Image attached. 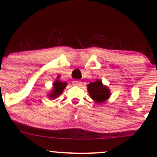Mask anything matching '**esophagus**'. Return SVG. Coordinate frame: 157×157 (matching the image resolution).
I'll list each match as a JSON object with an SVG mask.
<instances>
[{"instance_id": "34e87169", "label": "esophagus", "mask_w": 157, "mask_h": 157, "mask_svg": "<svg viewBox=\"0 0 157 157\" xmlns=\"http://www.w3.org/2000/svg\"><path fill=\"white\" fill-rule=\"evenodd\" d=\"M73 84L74 86H82V82L80 80H74L73 81Z\"/></svg>"}]
</instances>
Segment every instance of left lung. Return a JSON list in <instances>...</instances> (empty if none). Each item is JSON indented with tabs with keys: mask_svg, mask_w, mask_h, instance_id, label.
Masks as SVG:
<instances>
[{
	"mask_svg": "<svg viewBox=\"0 0 157 157\" xmlns=\"http://www.w3.org/2000/svg\"><path fill=\"white\" fill-rule=\"evenodd\" d=\"M87 90L92 99L97 103H102L106 101L111 94L109 89L104 86L100 80L89 83Z\"/></svg>",
	"mask_w": 157,
	"mask_h": 157,
	"instance_id": "obj_1",
	"label": "left lung"
}]
</instances>
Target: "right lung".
I'll list each match as a JSON object with an SVG mask.
<instances>
[{"label":"right lung","instance_id":"right-lung-1","mask_svg":"<svg viewBox=\"0 0 157 157\" xmlns=\"http://www.w3.org/2000/svg\"><path fill=\"white\" fill-rule=\"evenodd\" d=\"M59 77H58V79H59ZM67 83L66 82H61L58 80H55V83H53V88H52V92L48 94L49 98L51 99H55L58 96H60L62 93L64 88L67 86Z\"/></svg>","mask_w":157,"mask_h":157}]
</instances>
